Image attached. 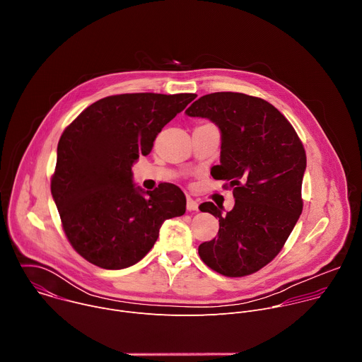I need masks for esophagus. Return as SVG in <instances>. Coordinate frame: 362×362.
I'll return each mask as SVG.
<instances>
[{
    "label": "esophagus",
    "instance_id": "obj_1",
    "mask_svg": "<svg viewBox=\"0 0 362 362\" xmlns=\"http://www.w3.org/2000/svg\"><path fill=\"white\" fill-rule=\"evenodd\" d=\"M186 208H187V211H197L199 204H197V202L194 199L187 196V199H186Z\"/></svg>",
    "mask_w": 362,
    "mask_h": 362
}]
</instances>
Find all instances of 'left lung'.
I'll return each instance as SVG.
<instances>
[{"label": "left lung", "instance_id": "left-lung-1", "mask_svg": "<svg viewBox=\"0 0 362 362\" xmlns=\"http://www.w3.org/2000/svg\"><path fill=\"white\" fill-rule=\"evenodd\" d=\"M186 115L219 127L221 165L212 176L228 182L235 197L226 214L212 202L199 208L219 218L218 238L199 246L200 259L225 276L250 275L281 252L302 214V141L271 103L243 93L202 95Z\"/></svg>", "mask_w": 362, "mask_h": 362}]
</instances>
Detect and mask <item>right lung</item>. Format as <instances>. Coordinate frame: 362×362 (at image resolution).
<instances>
[{
	"label": "right lung",
	"instance_id": "1",
	"mask_svg": "<svg viewBox=\"0 0 362 362\" xmlns=\"http://www.w3.org/2000/svg\"><path fill=\"white\" fill-rule=\"evenodd\" d=\"M194 98L192 93L109 95L63 132L51 194L69 242L90 264L103 269L137 264L163 222L186 212L177 186L162 183L143 192L133 183L132 166Z\"/></svg>",
	"mask_w": 362,
	"mask_h": 362
}]
</instances>
